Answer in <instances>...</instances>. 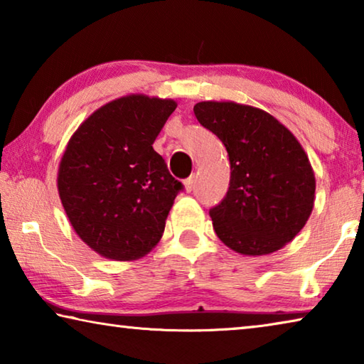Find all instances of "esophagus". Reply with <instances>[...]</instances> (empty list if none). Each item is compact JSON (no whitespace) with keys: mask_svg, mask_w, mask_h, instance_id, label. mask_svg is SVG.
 <instances>
[{"mask_svg":"<svg viewBox=\"0 0 364 364\" xmlns=\"http://www.w3.org/2000/svg\"><path fill=\"white\" fill-rule=\"evenodd\" d=\"M184 189H186V193H191L194 189V176H189L188 180H184Z\"/></svg>","mask_w":364,"mask_h":364,"instance_id":"esophagus-1","label":"esophagus"}]
</instances>
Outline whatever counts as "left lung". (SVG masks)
I'll return each mask as SVG.
<instances>
[{
  "label": "left lung",
  "mask_w": 364,
  "mask_h": 364,
  "mask_svg": "<svg viewBox=\"0 0 364 364\" xmlns=\"http://www.w3.org/2000/svg\"><path fill=\"white\" fill-rule=\"evenodd\" d=\"M194 114L230 157V188L210 208L220 241L252 257L282 249L305 226L315 202V173L304 147L262 109L204 101Z\"/></svg>",
  "instance_id": "8db88e82"
}]
</instances>
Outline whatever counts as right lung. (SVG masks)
<instances>
[{
  "instance_id": "add662e5",
  "label": "right lung",
  "mask_w": 364,
  "mask_h": 364,
  "mask_svg": "<svg viewBox=\"0 0 364 364\" xmlns=\"http://www.w3.org/2000/svg\"><path fill=\"white\" fill-rule=\"evenodd\" d=\"M175 109L173 100L123 96L72 134L59 164V197L80 239L100 255L136 260L162 237L183 184L152 144Z\"/></svg>"
}]
</instances>
